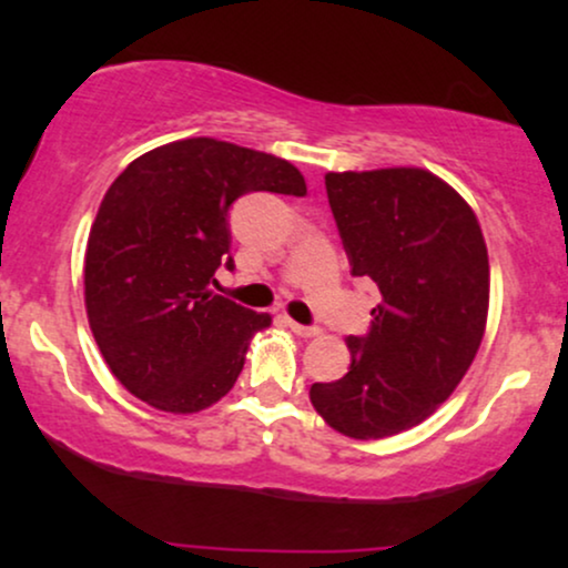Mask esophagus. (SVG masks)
I'll list each match as a JSON object with an SVG mask.
<instances>
[{
    "instance_id": "1",
    "label": "esophagus",
    "mask_w": 568,
    "mask_h": 568,
    "mask_svg": "<svg viewBox=\"0 0 568 568\" xmlns=\"http://www.w3.org/2000/svg\"><path fill=\"white\" fill-rule=\"evenodd\" d=\"M285 323H288V328H291L296 336H317V334H321V328H317V325H302V323L291 321V317H288V321H285Z\"/></svg>"
}]
</instances>
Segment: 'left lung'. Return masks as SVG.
Here are the masks:
<instances>
[{"mask_svg":"<svg viewBox=\"0 0 568 568\" xmlns=\"http://www.w3.org/2000/svg\"><path fill=\"white\" fill-rule=\"evenodd\" d=\"M352 277L382 302L368 334L347 336L349 371L315 382L310 400L342 435L387 438L425 422L480 347L488 253L473 207L419 168L325 175Z\"/></svg>","mask_w":568,"mask_h":568,"instance_id":"left-lung-1","label":"left lung"}]
</instances>
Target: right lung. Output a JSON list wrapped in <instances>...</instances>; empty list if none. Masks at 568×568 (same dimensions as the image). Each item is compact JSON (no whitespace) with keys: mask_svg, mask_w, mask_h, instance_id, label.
Returning <instances> with one entry per match:
<instances>
[{"mask_svg":"<svg viewBox=\"0 0 568 568\" xmlns=\"http://www.w3.org/2000/svg\"><path fill=\"white\" fill-rule=\"evenodd\" d=\"M247 192L306 194L288 160L216 139L152 149L116 175L84 253L90 331L135 397L194 414L224 397L247 338L272 317L216 296L230 256V207Z\"/></svg>","mask_w":568,"mask_h":568,"instance_id":"right-lung-1","label":"right lung"}]
</instances>
